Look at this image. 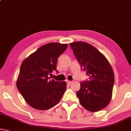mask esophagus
<instances>
[{
  "label": "esophagus",
  "mask_w": 131,
  "mask_h": 131,
  "mask_svg": "<svg viewBox=\"0 0 131 131\" xmlns=\"http://www.w3.org/2000/svg\"><path fill=\"white\" fill-rule=\"evenodd\" d=\"M66 82H67V84H68V85H71V83H72V81H68V80H67V81H66Z\"/></svg>",
  "instance_id": "1"
}]
</instances>
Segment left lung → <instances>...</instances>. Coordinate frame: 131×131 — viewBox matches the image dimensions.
I'll return each mask as SVG.
<instances>
[{
	"label": "left lung",
	"mask_w": 131,
	"mask_h": 131,
	"mask_svg": "<svg viewBox=\"0 0 131 131\" xmlns=\"http://www.w3.org/2000/svg\"><path fill=\"white\" fill-rule=\"evenodd\" d=\"M80 66L89 80L80 83L76 92L80 104L86 110L96 112L110 103L114 84V74L109 61L94 46L85 42L70 44Z\"/></svg>",
	"instance_id": "1"
}]
</instances>
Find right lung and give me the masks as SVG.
<instances>
[{"instance_id":"obj_1","label":"right lung","mask_w":131,"mask_h":131,"mask_svg":"<svg viewBox=\"0 0 131 131\" xmlns=\"http://www.w3.org/2000/svg\"><path fill=\"white\" fill-rule=\"evenodd\" d=\"M67 44H46L32 53L21 63L16 82L17 89L27 103L39 110H49L59 103L67 88L65 81L49 77L57 72L59 56Z\"/></svg>"}]
</instances>
